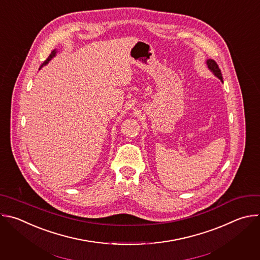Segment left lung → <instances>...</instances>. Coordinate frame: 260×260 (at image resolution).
<instances>
[{
	"label": "left lung",
	"mask_w": 260,
	"mask_h": 260,
	"mask_svg": "<svg viewBox=\"0 0 260 260\" xmlns=\"http://www.w3.org/2000/svg\"><path fill=\"white\" fill-rule=\"evenodd\" d=\"M207 64H208V67H209V69L215 74V75H216L222 82H223V79H222V74H221V71H220V69H219V67H218V64H217V62H216L214 59H208V60H207Z\"/></svg>",
	"instance_id": "obj_1"
}]
</instances>
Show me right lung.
Returning a JSON list of instances; mask_svg holds the SVG:
<instances>
[{"label": "right lung", "instance_id": "add662e5", "mask_svg": "<svg viewBox=\"0 0 260 260\" xmlns=\"http://www.w3.org/2000/svg\"><path fill=\"white\" fill-rule=\"evenodd\" d=\"M55 53H56V50H53V51H51V53L49 54V56L47 57V59H46V60H45V61H44V62L41 64L40 69H41V68H42L44 64H46V63H47V62H48V61H49V60H50V59H51V58H52V57L55 55Z\"/></svg>", "mask_w": 260, "mask_h": 260}]
</instances>
